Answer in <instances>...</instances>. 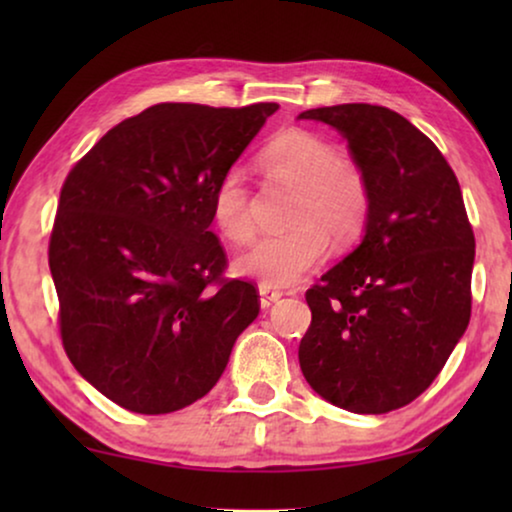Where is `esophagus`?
Returning a JSON list of instances; mask_svg holds the SVG:
<instances>
[{
    "instance_id": "esophagus-1",
    "label": "esophagus",
    "mask_w": 512,
    "mask_h": 512,
    "mask_svg": "<svg viewBox=\"0 0 512 512\" xmlns=\"http://www.w3.org/2000/svg\"><path fill=\"white\" fill-rule=\"evenodd\" d=\"M258 293H261V307H270L272 303H277V300L282 298V291L272 289L268 284L258 286Z\"/></svg>"
}]
</instances>
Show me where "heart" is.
<instances>
[{
  "label": "heart",
  "mask_w": 512,
  "mask_h": 512,
  "mask_svg": "<svg viewBox=\"0 0 512 512\" xmlns=\"http://www.w3.org/2000/svg\"><path fill=\"white\" fill-rule=\"evenodd\" d=\"M265 177L296 188L286 233L263 237L237 261L242 275L268 286H289L317 268L328 254V235L338 244L359 240L370 214L366 172L340 156L328 139L286 130L258 156ZM212 219L228 242L249 244L256 235L251 193L240 170H228L212 193Z\"/></svg>",
  "instance_id": "obj_1"
}]
</instances>
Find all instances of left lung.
I'll return each mask as SVG.
<instances>
[{
    "label": "left lung",
    "mask_w": 512,
    "mask_h": 512,
    "mask_svg": "<svg viewBox=\"0 0 512 512\" xmlns=\"http://www.w3.org/2000/svg\"><path fill=\"white\" fill-rule=\"evenodd\" d=\"M298 118L333 125L370 186L363 242L305 293L300 370L328 403L382 415L424 394L464 335L475 235L457 174L408 118L377 104Z\"/></svg>",
    "instance_id": "left-lung-1"
}]
</instances>
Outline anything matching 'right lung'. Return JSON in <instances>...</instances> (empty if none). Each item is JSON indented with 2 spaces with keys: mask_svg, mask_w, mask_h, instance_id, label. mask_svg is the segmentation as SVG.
<instances>
[{
  "mask_svg": "<svg viewBox=\"0 0 512 512\" xmlns=\"http://www.w3.org/2000/svg\"><path fill=\"white\" fill-rule=\"evenodd\" d=\"M277 109L153 104L69 170L48 242L60 338L121 408L165 415L195 403L258 317L256 286L223 275L212 193Z\"/></svg>",
  "mask_w": 512,
  "mask_h": 512,
  "instance_id": "obj_1",
  "label": "right lung"
}]
</instances>
